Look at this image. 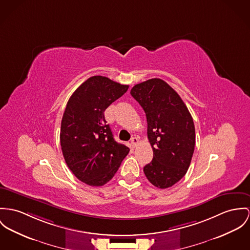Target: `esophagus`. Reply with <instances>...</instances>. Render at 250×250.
I'll list each match as a JSON object with an SVG mask.
<instances>
[{
  "instance_id": "34e87169",
  "label": "esophagus",
  "mask_w": 250,
  "mask_h": 250,
  "mask_svg": "<svg viewBox=\"0 0 250 250\" xmlns=\"http://www.w3.org/2000/svg\"><path fill=\"white\" fill-rule=\"evenodd\" d=\"M130 144H131L132 147H135V146L139 144V139H138L137 137H133V138L131 139V141H130Z\"/></svg>"
}]
</instances>
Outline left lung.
Segmentation results:
<instances>
[{
	"mask_svg": "<svg viewBox=\"0 0 250 250\" xmlns=\"http://www.w3.org/2000/svg\"><path fill=\"white\" fill-rule=\"evenodd\" d=\"M130 94L146 112L147 137L153 149V159L144 172L156 188H170L186 175L191 163L192 116L179 94L161 79L135 84Z\"/></svg>",
	"mask_w": 250,
	"mask_h": 250,
	"instance_id": "obj_1",
	"label": "left lung"
}]
</instances>
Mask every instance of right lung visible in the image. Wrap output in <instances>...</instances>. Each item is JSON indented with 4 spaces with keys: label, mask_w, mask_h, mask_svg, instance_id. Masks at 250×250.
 <instances>
[{
    "label": "right lung",
    "mask_w": 250,
    "mask_h": 250,
    "mask_svg": "<svg viewBox=\"0 0 250 250\" xmlns=\"http://www.w3.org/2000/svg\"><path fill=\"white\" fill-rule=\"evenodd\" d=\"M128 85L93 76L69 98L61 124L60 142L65 163L80 181L91 187L109 182L129 152L117 143L104 110L123 96Z\"/></svg>",
    "instance_id": "1"
}]
</instances>
